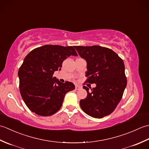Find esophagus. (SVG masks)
Returning <instances> with one entry per match:
<instances>
[{"mask_svg":"<svg viewBox=\"0 0 149 149\" xmlns=\"http://www.w3.org/2000/svg\"><path fill=\"white\" fill-rule=\"evenodd\" d=\"M81 88V86H78V85H75V90H79Z\"/></svg>","mask_w":149,"mask_h":149,"instance_id":"esophagus-1","label":"esophagus"}]
</instances>
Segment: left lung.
<instances>
[{"instance_id":"obj_1","label":"left lung","mask_w":149,"mask_h":149,"mask_svg":"<svg viewBox=\"0 0 149 149\" xmlns=\"http://www.w3.org/2000/svg\"><path fill=\"white\" fill-rule=\"evenodd\" d=\"M87 63L85 83L96 84L87 91V97L80 100L83 111L93 118H102L115 109L127 86L123 60L111 49L98 45L74 46ZM91 88V87H90Z\"/></svg>"}]
</instances>
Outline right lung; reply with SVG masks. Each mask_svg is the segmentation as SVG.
I'll use <instances>...</instances> for the list:
<instances>
[{"mask_svg":"<svg viewBox=\"0 0 149 149\" xmlns=\"http://www.w3.org/2000/svg\"><path fill=\"white\" fill-rule=\"evenodd\" d=\"M70 56H77L72 46L45 45L34 49L24 58L18 72L19 88L31 111L43 116L54 115L61 108L65 94L75 89L71 82L63 83L53 76Z\"/></svg>","mask_w":149,"mask_h":149,"instance_id":"1","label":"right lung"}]
</instances>
